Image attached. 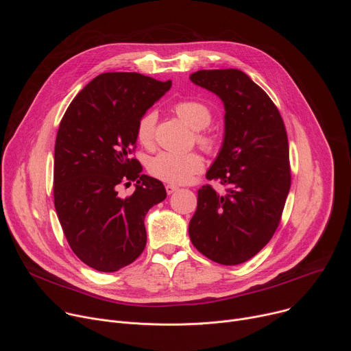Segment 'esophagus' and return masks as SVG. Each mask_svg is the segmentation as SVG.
I'll list each match as a JSON object with an SVG mask.
<instances>
[{"label":"esophagus","instance_id":"obj_1","mask_svg":"<svg viewBox=\"0 0 351 351\" xmlns=\"http://www.w3.org/2000/svg\"><path fill=\"white\" fill-rule=\"evenodd\" d=\"M165 190H167L168 194H173V193L178 190V186H175V184H167V186H165Z\"/></svg>","mask_w":351,"mask_h":351}]
</instances>
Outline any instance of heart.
<instances>
[{
  "label": "heart",
  "mask_w": 351,
  "mask_h": 351,
  "mask_svg": "<svg viewBox=\"0 0 351 351\" xmlns=\"http://www.w3.org/2000/svg\"><path fill=\"white\" fill-rule=\"evenodd\" d=\"M172 110L182 121L197 130L195 141L206 153L215 154L219 152V134L207 128L213 121V111L207 104L198 101V99H180L173 104ZM157 118V112L149 110L137 119L136 138L145 148H153L156 144ZM203 168L204 160L197 152H161L148 162L149 173L162 182L172 184H184L190 182L194 175L203 171Z\"/></svg>",
  "instance_id": "b5f03b06"
}]
</instances>
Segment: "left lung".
<instances>
[{
  "instance_id": "8db88e82",
  "label": "left lung",
  "mask_w": 351,
  "mask_h": 351,
  "mask_svg": "<svg viewBox=\"0 0 351 351\" xmlns=\"http://www.w3.org/2000/svg\"><path fill=\"white\" fill-rule=\"evenodd\" d=\"M223 101L225 138L208 180L198 189L189 225L193 245L222 265L253 258L276 232L291 183L287 133L269 95L239 69L198 71L190 76Z\"/></svg>"
}]
</instances>
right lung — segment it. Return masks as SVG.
<instances>
[{"label": "right lung", "mask_w": 351, "mask_h": 351, "mask_svg": "<svg viewBox=\"0 0 351 351\" xmlns=\"http://www.w3.org/2000/svg\"><path fill=\"white\" fill-rule=\"evenodd\" d=\"M136 72L94 77L69 104L54 154V204L72 252L99 272L132 264L147 243L144 218L167 197L133 157L137 119L171 88ZM136 182L126 199L118 184Z\"/></svg>", "instance_id": "1"}]
</instances>
